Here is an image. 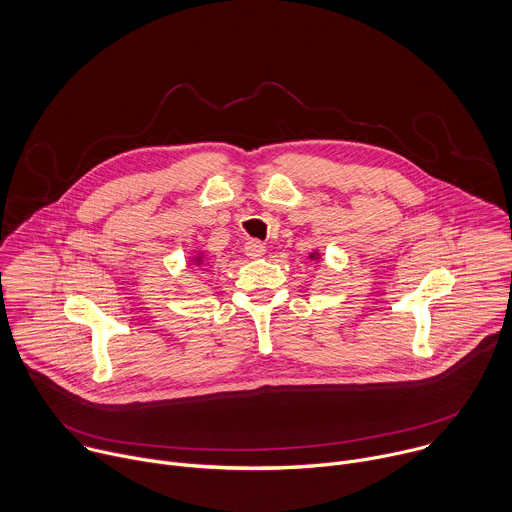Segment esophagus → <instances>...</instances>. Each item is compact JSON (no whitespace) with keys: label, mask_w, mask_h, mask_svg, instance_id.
Returning <instances> with one entry per match:
<instances>
[{"label":"esophagus","mask_w":512,"mask_h":512,"mask_svg":"<svg viewBox=\"0 0 512 512\" xmlns=\"http://www.w3.org/2000/svg\"><path fill=\"white\" fill-rule=\"evenodd\" d=\"M265 245L261 243V241H255V239H251V241H247L245 243V253L251 257V259H259V257H263L265 255Z\"/></svg>","instance_id":"34e87169"}]
</instances>
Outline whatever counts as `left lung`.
<instances>
[{"label":"left lung","instance_id":"8db88e82","mask_svg":"<svg viewBox=\"0 0 512 512\" xmlns=\"http://www.w3.org/2000/svg\"><path fill=\"white\" fill-rule=\"evenodd\" d=\"M310 259H320V255H318V251H314V253H310Z\"/></svg>","mask_w":512,"mask_h":512}]
</instances>
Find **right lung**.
Wrapping results in <instances>:
<instances>
[{
	"label": "right lung",
	"mask_w": 512,
	"mask_h": 512,
	"mask_svg": "<svg viewBox=\"0 0 512 512\" xmlns=\"http://www.w3.org/2000/svg\"><path fill=\"white\" fill-rule=\"evenodd\" d=\"M192 261H194V265H196V267H206V263H204V255H196ZM202 271H206V269H202Z\"/></svg>",
	"instance_id": "right-lung-1"
}]
</instances>
